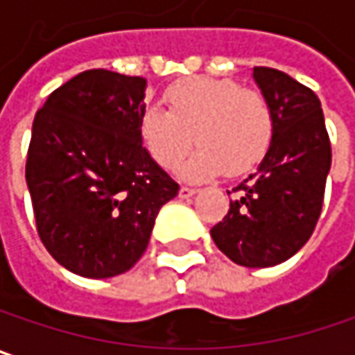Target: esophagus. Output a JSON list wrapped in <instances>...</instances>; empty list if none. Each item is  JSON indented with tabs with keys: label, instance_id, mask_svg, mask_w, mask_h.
Instances as JSON below:
<instances>
[{
	"label": "esophagus",
	"instance_id": "obj_1",
	"mask_svg": "<svg viewBox=\"0 0 355 355\" xmlns=\"http://www.w3.org/2000/svg\"><path fill=\"white\" fill-rule=\"evenodd\" d=\"M195 193H197V189H193V187H180V191H178V197L180 198L193 197Z\"/></svg>",
	"mask_w": 355,
	"mask_h": 355
}]
</instances>
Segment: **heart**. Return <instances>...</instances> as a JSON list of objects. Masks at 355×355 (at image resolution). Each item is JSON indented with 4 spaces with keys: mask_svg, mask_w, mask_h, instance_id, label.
<instances>
[{
    "mask_svg": "<svg viewBox=\"0 0 355 355\" xmlns=\"http://www.w3.org/2000/svg\"><path fill=\"white\" fill-rule=\"evenodd\" d=\"M164 100L168 112L157 106L142 110L138 132L166 171L187 157L193 142L198 148L187 160V178H209L220 171L241 175L267 155L275 120L271 104L259 90L241 88L233 80L187 78L173 84Z\"/></svg>",
    "mask_w": 355,
    "mask_h": 355,
    "instance_id": "1",
    "label": "heart"
}]
</instances>
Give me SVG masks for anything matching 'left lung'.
I'll use <instances>...</instances> for the list:
<instances>
[{"instance_id":"obj_1","label":"left lung","mask_w":355,"mask_h":355,"mask_svg":"<svg viewBox=\"0 0 355 355\" xmlns=\"http://www.w3.org/2000/svg\"><path fill=\"white\" fill-rule=\"evenodd\" d=\"M253 78L271 104L275 132L257 171L233 189L211 237L237 265L273 267L293 257L318 225L331 144L313 90L273 68L257 66Z\"/></svg>"}]
</instances>
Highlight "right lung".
<instances>
[{
    "mask_svg": "<svg viewBox=\"0 0 355 355\" xmlns=\"http://www.w3.org/2000/svg\"><path fill=\"white\" fill-rule=\"evenodd\" d=\"M146 80L86 70L48 96L33 118L26 182L37 235L76 275L114 277L148 247L178 184L142 146Z\"/></svg>",
    "mask_w": 355,
    "mask_h": 355,
    "instance_id": "add662e5",
    "label": "right lung"
}]
</instances>
